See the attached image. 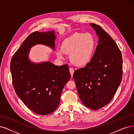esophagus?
Masks as SVG:
<instances>
[{
  "mask_svg": "<svg viewBox=\"0 0 134 134\" xmlns=\"http://www.w3.org/2000/svg\"><path fill=\"white\" fill-rule=\"evenodd\" d=\"M69 71H70V74H71V76H73L74 72V69H72V68H70V69H69Z\"/></svg>",
  "mask_w": 134,
  "mask_h": 134,
  "instance_id": "34e87169",
  "label": "esophagus"
}]
</instances>
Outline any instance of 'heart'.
<instances>
[{"mask_svg": "<svg viewBox=\"0 0 134 134\" xmlns=\"http://www.w3.org/2000/svg\"><path fill=\"white\" fill-rule=\"evenodd\" d=\"M96 47V39L90 33H74L64 40L61 49L56 52L59 59L64 58V53L70 54V60L74 65L81 66L88 64L94 55Z\"/></svg>", "mask_w": 134, "mask_h": 134, "instance_id": "1", "label": "heart"}]
</instances>
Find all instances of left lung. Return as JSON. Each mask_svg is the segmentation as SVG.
Masks as SVG:
<instances>
[{
    "label": "left lung",
    "mask_w": 134,
    "mask_h": 134,
    "mask_svg": "<svg viewBox=\"0 0 134 134\" xmlns=\"http://www.w3.org/2000/svg\"><path fill=\"white\" fill-rule=\"evenodd\" d=\"M98 43L91 61L75 71L73 78L80 99L87 107L97 110L108 104L121 81V52L113 38L98 25L91 23Z\"/></svg>",
    "instance_id": "1"
}]
</instances>
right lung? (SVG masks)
I'll return each mask as SVG.
<instances>
[{
    "instance_id": "right-lung-1",
    "label": "right lung",
    "mask_w": 134,
    "mask_h": 134,
    "mask_svg": "<svg viewBox=\"0 0 134 134\" xmlns=\"http://www.w3.org/2000/svg\"><path fill=\"white\" fill-rule=\"evenodd\" d=\"M54 31L31 34L13 56L10 63L16 93L27 107L40 115L54 111L60 103L63 89L71 75L67 64L57 66L51 62L35 64L28 59L30 49L42 44L54 49Z\"/></svg>"
}]
</instances>
